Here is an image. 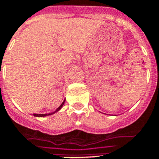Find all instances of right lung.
<instances>
[{
  "instance_id": "obj_1",
  "label": "right lung",
  "mask_w": 159,
  "mask_h": 159,
  "mask_svg": "<svg viewBox=\"0 0 159 159\" xmlns=\"http://www.w3.org/2000/svg\"><path fill=\"white\" fill-rule=\"evenodd\" d=\"M65 101H66V99H65V100L63 101V102H62V103H61V104L60 105V106H59L58 108H57V110H56V111H54V112H53V113H49V114H34L33 115H34V116H35V117H45V116H48V115H53V114H55V113L57 112V111H60V110H61V107H62V106H63L64 103H65Z\"/></svg>"
}]
</instances>
